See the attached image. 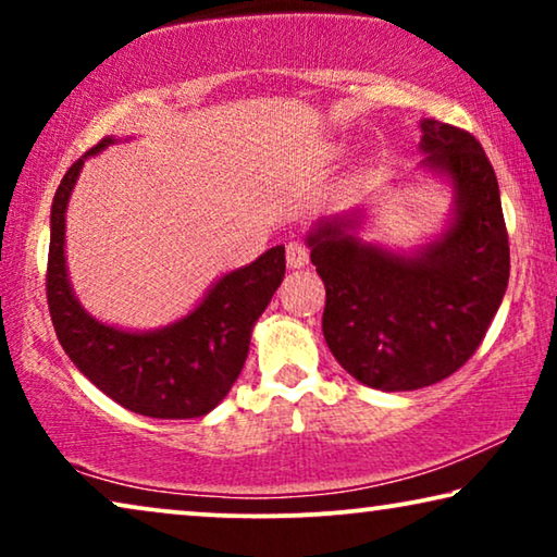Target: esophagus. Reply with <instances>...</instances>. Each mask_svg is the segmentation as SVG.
Segmentation results:
<instances>
[{"instance_id": "esophagus-1", "label": "esophagus", "mask_w": 557, "mask_h": 557, "mask_svg": "<svg viewBox=\"0 0 557 557\" xmlns=\"http://www.w3.org/2000/svg\"><path fill=\"white\" fill-rule=\"evenodd\" d=\"M286 261H288V265H292V269H304V265L309 263V248L299 240L288 243V246H286Z\"/></svg>"}]
</instances>
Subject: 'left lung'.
<instances>
[{
    "mask_svg": "<svg viewBox=\"0 0 557 557\" xmlns=\"http://www.w3.org/2000/svg\"><path fill=\"white\" fill-rule=\"evenodd\" d=\"M423 166L448 177L456 215L413 256L355 235V215L309 233L324 281V339L334 360L375 391H418L454 375L482 345L509 281L499 185L482 144L459 126L423 119Z\"/></svg>",
    "mask_w": 557,
    "mask_h": 557,
    "instance_id": "left-lung-1",
    "label": "left lung"
}]
</instances>
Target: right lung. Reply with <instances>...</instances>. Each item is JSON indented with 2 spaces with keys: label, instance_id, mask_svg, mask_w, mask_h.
<instances>
[{
  "label": "right lung",
  "instance_id": "obj_1",
  "mask_svg": "<svg viewBox=\"0 0 557 557\" xmlns=\"http://www.w3.org/2000/svg\"><path fill=\"white\" fill-rule=\"evenodd\" d=\"M88 149L60 182L50 215L48 307L75 368L119 406L149 418H200L225 398L248 357L250 332L284 281L286 250L276 246L246 269L225 273L200 307L154 332H124L96 322L75 299L65 269V210Z\"/></svg>",
  "mask_w": 557,
  "mask_h": 557
}]
</instances>
